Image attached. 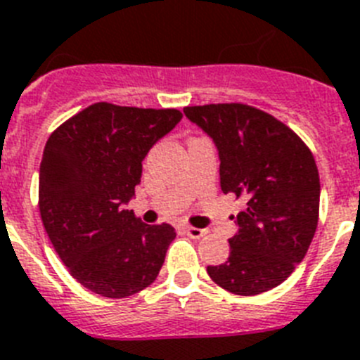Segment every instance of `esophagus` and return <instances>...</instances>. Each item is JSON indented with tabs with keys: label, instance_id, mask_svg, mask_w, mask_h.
I'll return each mask as SVG.
<instances>
[{
	"label": "esophagus",
	"instance_id": "34e87169",
	"mask_svg": "<svg viewBox=\"0 0 360 360\" xmlns=\"http://www.w3.org/2000/svg\"><path fill=\"white\" fill-rule=\"evenodd\" d=\"M185 232L190 238H194V240H199V238H203L205 234H207L205 229H195V226H188V225L185 226Z\"/></svg>",
	"mask_w": 360,
	"mask_h": 360
}]
</instances>
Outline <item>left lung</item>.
<instances>
[{
	"label": "left lung",
	"instance_id": "obj_1",
	"mask_svg": "<svg viewBox=\"0 0 360 360\" xmlns=\"http://www.w3.org/2000/svg\"><path fill=\"white\" fill-rule=\"evenodd\" d=\"M186 119L217 148L223 194L245 199L231 255L208 265L217 285L234 295L276 288L300 264L319 223L320 179L309 148L273 115L245 104L185 108Z\"/></svg>",
	"mask_w": 360,
	"mask_h": 360
}]
</instances>
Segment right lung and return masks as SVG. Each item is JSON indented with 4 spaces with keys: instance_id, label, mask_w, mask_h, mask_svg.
Here are the masks:
<instances>
[{
    "instance_id": "add662e5",
    "label": "right lung",
    "mask_w": 360,
    "mask_h": 360,
    "mask_svg": "<svg viewBox=\"0 0 360 360\" xmlns=\"http://www.w3.org/2000/svg\"><path fill=\"white\" fill-rule=\"evenodd\" d=\"M183 119L177 110L98 102L54 129L40 165V214L71 276L108 298L153 282L174 226L146 225L126 210L150 148Z\"/></svg>"
}]
</instances>
